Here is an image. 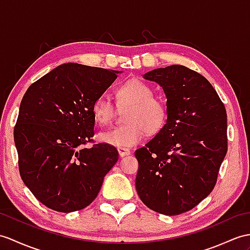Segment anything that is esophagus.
I'll return each mask as SVG.
<instances>
[{
  "instance_id": "obj_1",
  "label": "esophagus",
  "mask_w": 250,
  "mask_h": 250,
  "mask_svg": "<svg viewBox=\"0 0 250 250\" xmlns=\"http://www.w3.org/2000/svg\"><path fill=\"white\" fill-rule=\"evenodd\" d=\"M118 152H119V155L121 156V158H124V156L129 155L131 153L130 150L127 148H118Z\"/></svg>"
}]
</instances>
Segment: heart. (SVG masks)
I'll use <instances>...</instances> for the list:
<instances>
[{"instance_id":"heart-1","label":"heart","mask_w":250,"mask_h":250,"mask_svg":"<svg viewBox=\"0 0 250 250\" xmlns=\"http://www.w3.org/2000/svg\"><path fill=\"white\" fill-rule=\"evenodd\" d=\"M119 107L130 105L125 113V125L103 132L100 139L118 148H129L142 142L145 132L155 134L164 126L167 119V106L161 98L153 96L151 86L141 80L132 79L118 86L115 91ZM99 125H108L115 117V106L105 98H99L91 108Z\"/></svg>"}]
</instances>
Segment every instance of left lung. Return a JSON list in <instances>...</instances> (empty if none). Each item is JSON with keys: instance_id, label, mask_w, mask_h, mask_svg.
Masks as SVG:
<instances>
[{"instance_id": "left-lung-1", "label": "left lung", "mask_w": 250, "mask_h": 250, "mask_svg": "<svg viewBox=\"0 0 250 250\" xmlns=\"http://www.w3.org/2000/svg\"><path fill=\"white\" fill-rule=\"evenodd\" d=\"M167 98V120L137 149L136 190L151 210L179 215L211 193L227 153V113L210 82L188 67L171 65L144 74Z\"/></svg>"}]
</instances>
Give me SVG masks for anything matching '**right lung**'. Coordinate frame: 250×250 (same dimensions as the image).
Returning <instances> with one entry per match:
<instances>
[{
  "instance_id": "add662e5",
  "label": "right lung",
  "mask_w": 250,
  "mask_h": 250,
  "mask_svg": "<svg viewBox=\"0 0 250 250\" xmlns=\"http://www.w3.org/2000/svg\"><path fill=\"white\" fill-rule=\"evenodd\" d=\"M120 72L62 63L33 83L22 98L14 130L20 176L52 210L69 213L89 206L118 161L111 145H85L95 134L92 105Z\"/></svg>"
}]
</instances>
